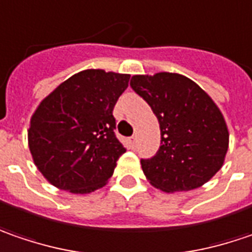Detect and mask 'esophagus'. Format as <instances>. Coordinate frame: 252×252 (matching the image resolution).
I'll return each instance as SVG.
<instances>
[{"instance_id":"obj_1","label":"esophagus","mask_w":252,"mask_h":252,"mask_svg":"<svg viewBox=\"0 0 252 252\" xmlns=\"http://www.w3.org/2000/svg\"><path fill=\"white\" fill-rule=\"evenodd\" d=\"M129 145H130V147H132V149H134V147H136V136H132V137L129 139Z\"/></svg>"}]
</instances>
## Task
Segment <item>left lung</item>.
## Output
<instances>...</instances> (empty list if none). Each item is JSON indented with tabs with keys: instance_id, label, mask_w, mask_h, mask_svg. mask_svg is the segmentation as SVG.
I'll return each instance as SVG.
<instances>
[{
	"instance_id": "8db88e82",
	"label": "left lung",
	"mask_w": 252,
	"mask_h": 252,
	"mask_svg": "<svg viewBox=\"0 0 252 252\" xmlns=\"http://www.w3.org/2000/svg\"><path fill=\"white\" fill-rule=\"evenodd\" d=\"M130 86L160 125L158 153L140 160L147 180L166 193L207 183L228 150V129L213 99L191 79L170 72L134 75Z\"/></svg>"
}]
</instances>
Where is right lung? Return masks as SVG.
I'll use <instances>...</instances> for the list:
<instances>
[{
  "label": "right lung",
  "mask_w": 252,
  "mask_h": 252,
  "mask_svg": "<svg viewBox=\"0 0 252 252\" xmlns=\"http://www.w3.org/2000/svg\"><path fill=\"white\" fill-rule=\"evenodd\" d=\"M130 75L86 69L61 83L31 118L28 145L44 177L86 194L103 187L126 152L115 134L113 107Z\"/></svg>",
  "instance_id": "right-lung-1"
}]
</instances>
